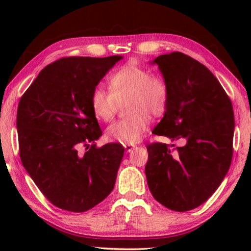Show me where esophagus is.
<instances>
[{
    "label": "esophagus",
    "instance_id": "obj_1",
    "mask_svg": "<svg viewBox=\"0 0 251 251\" xmlns=\"http://www.w3.org/2000/svg\"><path fill=\"white\" fill-rule=\"evenodd\" d=\"M124 147L127 152H130L135 148V145H124Z\"/></svg>",
    "mask_w": 251,
    "mask_h": 251
}]
</instances>
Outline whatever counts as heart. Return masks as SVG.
Segmentation results:
<instances>
[{
	"mask_svg": "<svg viewBox=\"0 0 251 251\" xmlns=\"http://www.w3.org/2000/svg\"><path fill=\"white\" fill-rule=\"evenodd\" d=\"M108 92L97 87L91 94L94 115L109 122L116 115L118 105L124 103L128 116L109 125L108 141L123 145L137 143L150 126V116L159 117L166 112L171 97L168 79L161 73H151L135 63L121 67L108 77Z\"/></svg>",
	"mask_w": 251,
	"mask_h": 251,
	"instance_id": "1",
	"label": "heart"
}]
</instances>
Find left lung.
<instances>
[{"instance_id": "left-lung-1", "label": "left lung", "mask_w": 251, "mask_h": 251, "mask_svg": "<svg viewBox=\"0 0 251 251\" xmlns=\"http://www.w3.org/2000/svg\"><path fill=\"white\" fill-rule=\"evenodd\" d=\"M152 63L171 87L167 109L152 133L184 145H147V184L168 209L192 210L216 192L230 167L232 104L214 74L188 55L173 52Z\"/></svg>"}]
</instances>
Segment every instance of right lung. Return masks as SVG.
I'll return each mask as SVG.
<instances>
[{"label":"right lung","instance_id":"obj_1","mask_svg":"<svg viewBox=\"0 0 251 251\" xmlns=\"http://www.w3.org/2000/svg\"><path fill=\"white\" fill-rule=\"evenodd\" d=\"M122 58H59L45 66L21 97L16 116L21 161L42 194L61 209H92L115 185L124 147L115 143L96 147L101 129L91 94Z\"/></svg>","mask_w":251,"mask_h":251}]
</instances>
